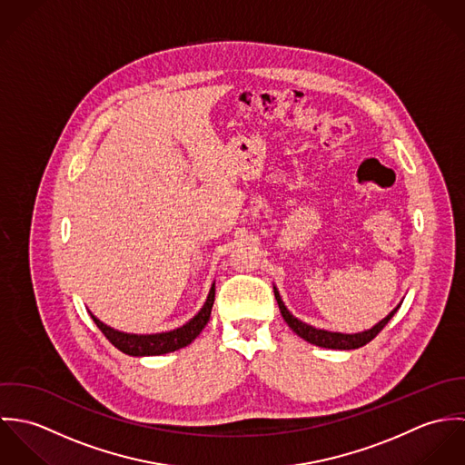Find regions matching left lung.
Wrapping results in <instances>:
<instances>
[{
  "instance_id": "left-lung-1",
  "label": "left lung",
  "mask_w": 465,
  "mask_h": 465,
  "mask_svg": "<svg viewBox=\"0 0 465 465\" xmlns=\"http://www.w3.org/2000/svg\"><path fill=\"white\" fill-rule=\"evenodd\" d=\"M273 293H275V301H277V304H279L281 315H282L284 322L292 328V331L297 332L301 338H304L306 341H310V343H313V345L326 347V349H340V351H341V349H343V351L358 349V347L369 343L378 332L381 331V330L389 324V321L394 317V313L399 310V306L398 308H394L383 321H380L374 328H371V330H367V331L347 334V332L317 330V328H313V326H310V324L299 321L297 317H293V315L288 312V308L284 306V302H282V299H281V295H279V292H277L275 286H273Z\"/></svg>"
}]
</instances>
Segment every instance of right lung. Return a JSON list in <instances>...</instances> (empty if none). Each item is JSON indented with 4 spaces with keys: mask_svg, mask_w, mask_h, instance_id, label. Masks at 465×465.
Wrapping results in <instances>:
<instances>
[{
    "mask_svg": "<svg viewBox=\"0 0 465 465\" xmlns=\"http://www.w3.org/2000/svg\"><path fill=\"white\" fill-rule=\"evenodd\" d=\"M213 302H214V282L209 290V295L202 306L199 313L186 322L184 326L173 330V331L155 332V334H133V332H124L100 322L91 312V319L94 321V324L98 326V330L105 334V338L122 352L129 354V356H159V354H166V352H173L177 349H183L186 345H190L200 331L205 328V324L209 322L211 317V310H213Z\"/></svg>",
    "mask_w": 465,
    "mask_h": 465,
    "instance_id": "obj_1",
    "label": "right lung"
}]
</instances>
